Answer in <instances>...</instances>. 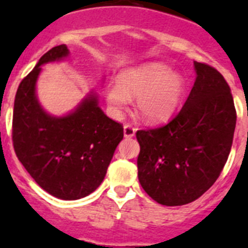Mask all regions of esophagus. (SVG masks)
<instances>
[{"instance_id": "esophagus-1", "label": "esophagus", "mask_w": 248, "mask_h": 248, "mask_svg": "<svg viewBox=\"0 0 248 248\" xmlns=\"http://www.w3.org/2000/svg\"><path fill=\"white\" fill-rule=\"evenodd\" d=\"M135 131H137V129L133 128L129 124L124 125V137L125 138H133L135 135Z\"/></svg>"}]
</instances>
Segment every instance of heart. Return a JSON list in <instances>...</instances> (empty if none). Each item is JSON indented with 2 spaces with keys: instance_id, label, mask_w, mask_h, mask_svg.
I'll use <instances>...</instances> for the list:
<instances>
[{
  "instance_id": "b5f03b06",
  "label": "heart",
  "mask_w": 248,
  "mask_h": 248,
  "mask_svg": "<svg viewBox=\"0 0 248 248\" xmlns=\"http://www.w3.org/2000/svg\"><path fill=\"white\" fill-rule=\"evenodd\" d=\"M186 82L183 74L161 62H149L129 68L119 76V83L105 89V100L115 118L122 117L131 97L135 111L148 123H163L177 110Z\"/></svg>"
}]
</instances>
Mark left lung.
Returning <instances> with one entry per match:
<instances>
[{
	"instance_id": "1",
	"label": "left lung",
	"mask_w": 248,
	"mask_h": 248,
	"mask_svg": "<svg viewBox=\"0 0 248 248\" xmlns=\"http://www.w3.org/2000/svg\"><path fill=\"white\" fill-rule=\"evenodd\" d=\"M194 87L166 125L137 131L138 177L157 203L192 202L214 185L226 164L236 126L231 89L215 68L194 62Z\"/></svg>"
}]
</instances>
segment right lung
Returning <instances> with one entry per match:
<instances>
[{
	"label": "right lung",
	"instance_id": "add662e5",
	"mask_svg": "<svg viewBox=\"0 0 248 248\" xmlns=\"http://www.w3.org/2000/svg\"><path fill=\"white\" fill-rule=\"evenodd\" d=\"M68 56L65 45L53 47L22 80L15 99L12 139L18 160L45 191L62 200H78L103 183L124 134L119 123L100 109L94 91L61 117L43 109L37 95L42 65Z\"/></svg>",
	"mask_w": 248,
	"mask_h": 248
}]
</instances>
